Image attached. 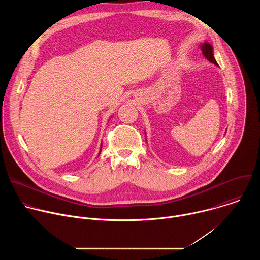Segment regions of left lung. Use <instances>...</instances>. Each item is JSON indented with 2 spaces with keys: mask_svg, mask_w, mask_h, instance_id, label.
<instances>
[{
  "mask_svg": "<svg viewBox=\"0 0 260 260\" xmlns=\"http://www.w3.org/2000/svg\"><path fill=\"white\" fill-rule=\"evenodd\" d=\"M201 49H202V52H203L204 56H205L210 62H212V63L218 66V63H217V61H216V59H215V57H214L213 47H212V45H211L210 43H208V42L203 43V44L201 45Z\"/></svg>",
  "mask_w": 260,
  "mask_h": 260,
  "instance_id": "8db88e82",
  "label": "left lung"
}]
</instances>
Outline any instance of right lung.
<instances>
[{"mask_svg":"<svg viewBox=\"0 0 260 260\" xmlns=\"http://www.w3.org/2000/svg\"><path fill=\"white\" fill-rule=\"evenodd\" d=\"M101 150H102V146H101ZM101 150H100V153H101Z\"/></svg>","mask_w":260,"mask_h":260,"instance_id":"1","label":"right lung"}]
</instances>
